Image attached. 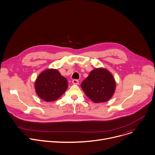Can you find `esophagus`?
Listing matches in <instances>:
<instances>
[{"label":"esophagus","mask_w":155,"mask_h":155,"mask_svg":"<svg viewBox=\"0 0 155 155\" xmlns=\"http://www.w3.org/2000/svg\"><path fill=\"white\" fill-rule=\"evenodd\" d=\"M72 82H73V84H76V85H78L79 84V82L78 79H73L72 81Z\"/></svg>","instance_id":"esophagus-1"}]
</instances>
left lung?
Instances as JSON below:
<instances>
[{
  "label": "left lung",
  "mask_w": 155,
  "mask_h": 155,
  "mask_svg": "<svg viewBox=\"0 0 155 155\" xmlns=\"http://www.w3.org/2000/svg\"><path fill=\"white\" fill-rule=\"evenodd\" d=\"M81 88L95 103L105 102L112 97L116 88L112 74L105 69L96 68L81 83Z\"/></svg>",
  "instance_id": "obj_1"
}]
</instances>
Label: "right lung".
Here are the masks:
<instances>
[{
  "label": "right lung",
  "mask_w": 155,
  "mask_h": 155,
  "mask_svg": "<svg viewBox=\"0 0 155 155\" xmlns=\"http://www.w3.org/2000/svg\"><path fill=\"white\" fill-rule=\"evenodd\" d=\"M68 81L56 70L43 71L37 78L35 89L38 95L46 101L57 100L68 88Z\"/></svg>",
  "instance_id": "1"
}]
</instances>
